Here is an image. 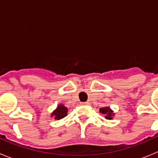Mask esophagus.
<instances>
[{
    "label": "esophagus",
    "instance_id": "obj_1",
    "mask_svg": "<svg viewBox=\"0 0 158 158\" xmlns=\"http://www.w3.org/2000/svg\"><path fill=\"white\" fill-rule=\"evenodd\" d=\"M89 102H81V105H89Z\"/></svg>",
    "mask_w": 158,
    "mask_h": 158
}]
</instances>
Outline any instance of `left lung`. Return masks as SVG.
<instances>
[{"label":"left lung","mask_w":158,"mask_h":158,"mask_svg":"<svg viewBox=\"0 0 158 158\" xmlns=\"http://www.w3.org/2000/svg\"><path fill=\"white\" fill-rule=\"evenodd\" d=\"M100 112L105 115L104 117H105L106 119H109V120L110 119H112L113 116L115 115V113L111 109L110 107H101V108H100Z\"/></svg>","instance_id":"left-lung-1"}]
</instances>
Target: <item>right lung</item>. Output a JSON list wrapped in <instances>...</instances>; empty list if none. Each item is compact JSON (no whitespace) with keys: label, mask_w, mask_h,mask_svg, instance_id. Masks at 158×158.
Returning a JSON list of instances; mask_svg holds the SVG:
<instances>
[{"label":"right lung","mask_w":158,"mask_h":158,"mask_svg":"<svg viewBox=\"0 0 158 158\" xmlns=\"http://www.w3.org/2000/svg\"><path fill=\"white\" fill-rule=\"evenodd\" d=\"M67 112H68V108L64 104H60L57 106L56 109L53 111V112L51 114V116L54 117V119L59 120L61 118H63L64 117L66 116Z\"/></svg>","instance_id":"1"}]
</instances>
